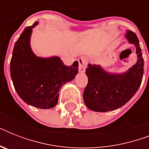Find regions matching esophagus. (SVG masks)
<instances>
[{"label": "esophagus", "instance_id": "esophagus-1", "mask_svg": "<svg viewBox=\"0 0 149 149\" xmlns=\"http://www.w3.org/2000/svg\"><path fill=\"white\" fill-rule=\"evenodd\" d=\"M79 62V71L80 72H84L86 70V67L87 65V60H86V57L82 56L78 59Z\"/></svg>", "mask_w": 149, "mask_h": 149}]
</instances>
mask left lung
<instances>
[{"label":"left lung","mask_w":149,"mask_h":149,"mask_svg":"<svg viewBox=\"0 0 149 149\" xmlns=\"http://www.w3.org/2000/svg\"><path fill=\"white\" fill-rule=\"evenodd\" d=\"M125 38L135 46L137 62L121 73L109 72L101 65L89 64L86 70L88 84L84 92V100L90 110L96 112L114 111L127 104L135 94L141 84L144 59L139 38L127 30Z\"/></svg>","instance_id":"1"}]
</instances>
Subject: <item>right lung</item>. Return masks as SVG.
Listing matches in <instances>:
<instances>
[{"label":"right lung","mask_w":149,"mask_h":149,"mask_svg":"<svg viewBox=\"0 0 149 149\" xmlns=\"http://www.w3.org/2000/svg\"><path fill=\"white\" fill-rule=\"evenodd\" d=\"M38 24L24 29L12 52L10 77L17 93L27 104L37 108L49 109L57 104L58 91L74 79L79 63L66 66L58 56H37L31 48L32 29Z\"/></svg>","instance_id":"obj_1"}]
</instances>
